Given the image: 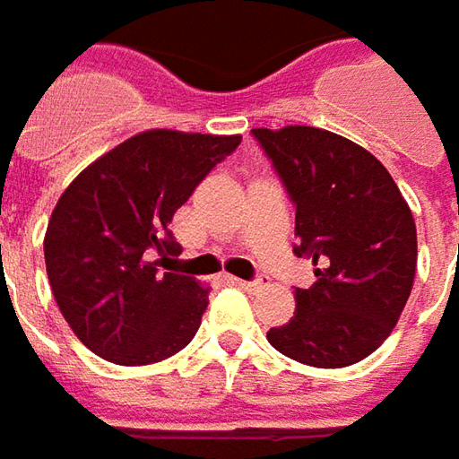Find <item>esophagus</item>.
Returning a JSON list of instances; mask_svg holds the SVG:
<instances>
[{
    "label": "esophagus",
    "mask_w": 459,
    "mask_h": 459,
    "mask_svg": "<svg viewBox=\"0 0 459 459\" xmlns=\"http://www.w3.org/2000/svg\"><path fill=\"white\" fill-rule=\"evenodd\" d=\"M232 282L237 287H242V290H260V287H264V280H237V277H232Z\"/></svg>",
    "instance_id": "esophagus-1"
}]
</instances>
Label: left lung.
<instances>
[{"label":"left lung","instance_id":"obj_1","mask_svg":"<svg viewBox=\"0 0 459 459\" xmlns=\"http://www.w3.org/2000/svg\"><path fill=\"white\" fill-rule=\"evenodd\" d=\"M295 204V255L317 267L270 344L309 368H347L380 347L412 292V212L377 157L317 127L252 129Z\"/></svg>","mask_w":459,"mask_h":459}]
</instances>
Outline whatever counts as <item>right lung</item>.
Here are the masks:
<instances>
[{
	"label": "right lung",
	"mask_w": 459,
	"mask_h": 459,
	"mask_svg": "<svg viewBox=\"0 0 459 459\" xmlns=\"http://www.w3.org/2000/svg\"><path fill=\"white\" fill-rule=\"evenodd\" d=\"M239 142V134L150 129L65 189L44 235V262L59 312L94 355L134 368L192 342L210 290L160 270L182 252L169 222ZM154 254L163 260L152 263Z\"/></svg>",
	"instance_id": "right-lung-1"
}]
</instances>
